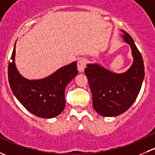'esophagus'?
<instances>
[{"mask_svg":"<svg viewBox=\"0 0 155 155\" xmlns=\"http://www.w3.org/2000/svg\"><path fill=\"white\" fill-rule=\"evenodd\" d=\"M85 63H86V61H85V60L84 58H81L78 61L77 68L79 72L82 73V72L84 71V70H85Z\"/></svg>","mask_w":155,"mask_h":155,"instance_id":"1","label":"esophagus"}]
</instances>
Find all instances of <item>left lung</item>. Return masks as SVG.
Returning a JSON list of instances; mask_svg holds the SVG:
<instances>
[{
  "label": "left lung",
  "mask_w": 155,
  "mask_h": 155,
  "mask_svg": "<svg viewBox=\"0 0 155 155\" xmlns=\"http://www.w3.org/2000/svg\"><path fill=\"white\" fill-rule=\"evenodd\" d=\"M121 31L134 58L130 68L124 73H116L98 64H87L85 69L94 109L104 117H115L126 112L137 99L144 79L143 57L130 34Z\"/></svg>",
  "instance_id": "obj_1"
}]
</instances>
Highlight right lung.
<instances>
[{"instance_id": "add662e5", "label": "right lung", "mask_w": 155, "mask_h": 155, "mask_svg": "<svg viewBox=\"0 0 155 155\" xmlns=\"http://www.w3.org/2000/svg\"><path fill=\"white\" fill-rule=\"evenodd\" d=\"M15 43L9 63L8 79L12 93L28 111L37 117L52 118L65 108V88L78 74L77 62L62 67L47 77L26 79L15 64Z\"/></svg>"}]
</instances>
